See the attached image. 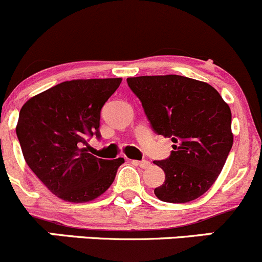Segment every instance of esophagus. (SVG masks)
I'll return each instance as SVG.
<instances>
[{
	"label": "esophagus",
	"mask_w": 262,
	"mask_h": 262,
	"mask_svg": "<svg viewBox=\"0 0 262 262\" xmlns=\"http://www.w3.org/2000/svg\"><path fill=\"white\" fill-rule=\"evenodd\" d=\"M134 164H137L139 167L141 168H149L150 167V162H147V160H131Z\"/></svg>",
	"instance_id": "esophagus-1"
}]
</instances>
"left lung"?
Returning <instances> with one entry per match:
<instances>
[{
  "label": "left lung",
  "instance_id": "1",
  "mask_svg": "<svg viewBox=\"0 0 262 262\" xmlns=\"http://www.w3.org/2000/svg\"><path fill=\"white\" fill-rule=\"evenodd\" d=\"M157 135L172 139L173 150L154 164L165 181L154 190L165 203H188L211 187L233 145L232 113L211 85L180 75L128 77Z\"/></svg>",
  "mask_w": 262,
  "mask_h": 262
}]
</instances>
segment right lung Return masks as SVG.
<instances>
[{
    "label": "right lung",
    "mask_w": 262,
    "mask_h": 262,
    "mask_svg": "<svg viewBox=\"0 0 262 262\" xmlns=\"http://www.w3.org/2000/svg\"><path fill=\"white\" fill-rule=\"evenodd\" d=\"M122 79L64 81L23 105L16 135L30 169L57 198L94 200L110 188L125 160L100 159L84 145L100 139V112Z\"/></svg>",
    "instance_id": "1"
}]
</instances>
